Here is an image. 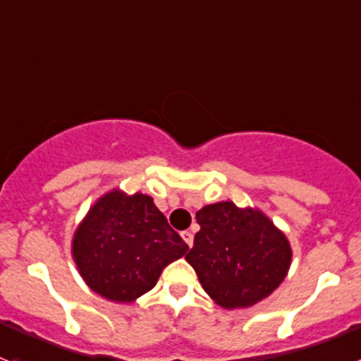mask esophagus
<instances>
[{"mask_svg": "<svg viewBox=\"0 0 361 361\" xmlns=\"http://www.w3.org/2000/svg\"><path fill=\"white\" fill-rule=\"evenodd\" d=\"M181 238H183V241L192 248V245H194V234H192L190 231H185L181 232Z\"/></svg>", "mask_w": 361, "mask_h": 361, "instance_id": "1", "label": "esophagus"}]
</instances>
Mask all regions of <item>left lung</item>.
<instances>
[{"mask_svg": "<svg viewBox=\"0 0 361 361\" xmlns=\"http://www.w3.org/2000/svg\"><path fill=\"white\" fill-rule=\"evenodd\" d=\"M195 218L201 231L185 258L214 304L246 309L281 285L292 246L264 211L221 201L204 206Z\"/></svg>", "mask_w": 361, "mask_h": 361, "instance_id": "8db88e82", "label": "left lung"}]
</instances>
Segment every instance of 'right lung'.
<instances>
[{"label":"right lung","instance_id":"obj_1","mask_svg":"<svg viewBox=\"0 0 361 361\" xmlns=\"http://www.w3.org/2000/svg\"><path fill=\"white\" fill-rule=\"evenodd\" d=\"M188 246L154 199L113 188L76 227L71 253L85 285L106 300L130 304L150 292L160 272Z\"/></svg>","mask_w":361,"mask_h":361}]
</instances>
